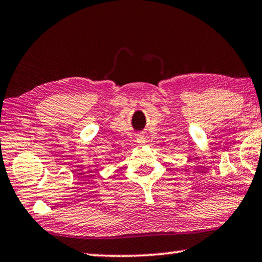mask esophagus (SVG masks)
I'll list each match as a JSON object with an SVG mask.
<instances>
[{
  "label": "esophagus",
  "mask_w": 262,
  "mask_h": 262,
  "mask_svg": "<svg viewBox=\"0 0 262 262\" xmlns=\"http://www.w3.org/2000/svg\"><path fill=\"white\" fill-rule=\"evenodd\" d=\"M137 143L139 144V145H143V144H145V137H144V136H142V135H138L137 136Z\"/></svg>",
  "instance_id": "obj_1"
}]
</instances>
